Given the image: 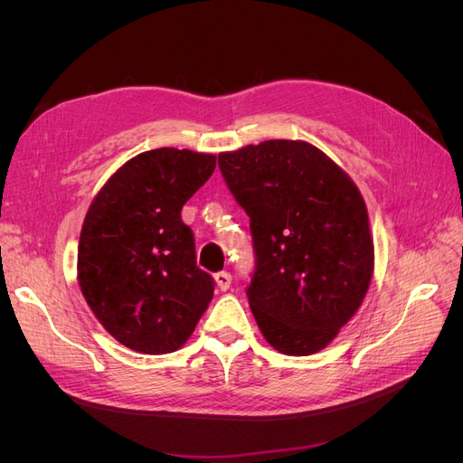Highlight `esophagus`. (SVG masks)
Returning <instances> with one entry per match:
<instances>
[{
  "label": "esophagus",
  "mask_w": 463,
  "mask_h": 463,
  "mask_svg": "<svg viewBox=\"0 0 463 463\" xmlns=\"http://www.w3.org/2000/svg\"><path fill=\"white\" fill-rule=\"evenodd\" d=\"M214 279H216V286L222 291L230 289V286H232V274L230 272H218V274H214Z\"/></svg>",
  "instance_id": "obj_1"
}]
</instances>
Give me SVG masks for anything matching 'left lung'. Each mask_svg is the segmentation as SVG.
I'll return each mask as SVG.
<instances>
[{"label":"left lung","instance_id":"1","mask_svg":"<svg viewBox=\"0 0 463 463\" xmlns=\"http://www.w3.org/2000/svg\"><path fill=\"white\" fill-rule=\"evenodd\" d=\"M250 220L257 266L247 298L279 354L325 349L367 296L374 269L369 214L357 185L305 141H264L218 154Z\"/></svg>","mask_w":463,"mask_h":463}]
</instances>
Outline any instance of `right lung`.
I'll list each match as a JSON object with an SVG mask.
<instances>
[{"instance_id": "right-lung-1", "label": "right lung", "mask_w": 463, "mask_h": 463, "mask_svg": "<svg viewBox=\"0 0 463 463\" xmlns=\"http://www.w3.org/2000/svg\"><path fill=\"white\" fill-rule=\"evenodd\" d=\"M216 167L214 154L156 148L98 191L79 237L77 279L94 317L125 347L172 354L214 296L181 208Z\"/></svg>"}]
</instances>
